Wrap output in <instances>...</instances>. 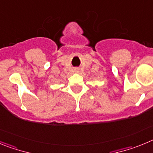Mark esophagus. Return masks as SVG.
I'll list each match as a JSON object with an SVG mask.
<instances>
[{"instance_id": "esophagus-1", "label": "esophagus", "mask_w": 153, "mask_h": 153, "mask_svg": "<svg viewBox=\"0 0 153 153\" xmlns=\"http://www.w3.org/2000/svg\"><path fill=\"white\" fill-rule=\"evenodd\" d=\"M77 70H76V71H77Z\"/></svg>"}]
</instances>
